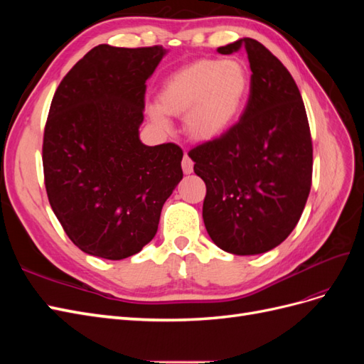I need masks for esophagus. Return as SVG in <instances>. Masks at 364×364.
Segmentation results:
<instances>
[{
	"instance_id": "esophagus-1",
	"label": "esophagus",
	"mask_w": 364,
	"mask_h": 364,
	"mask_svg": "<svg viewBox=\"0 0 364 364\" xmlns=\"http://www.w3.org/2000/svg\"><path fill=\"white\" fill-rule=\"evenodd\" d=\"M193 167H194L193 159L185 153L183 159H182V170H183V173H185V174H191V173H193Z\"/></svg>"
}]
</instances>
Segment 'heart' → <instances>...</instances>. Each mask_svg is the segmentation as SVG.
Instances as JSON below:
<instances>
[{
    "label": "heart",
    "instance_id": "b5f03b06",
    "mask_svg": "<svg viewBox=\"0 0 364 364\" xmlns=\"http://www.w3.org/2000/svg\"><path fill=\"white\" fill-rule=\"evenodd\" d=\"M249 94V74L237 60L200 59L174 73L159 92V106L149 115L167 127V115L182 117L185 130L196 141H214L232 127Z\"/></svg>",
    "mask_w": 364,
    "mask_h": 364
}]
</instances>
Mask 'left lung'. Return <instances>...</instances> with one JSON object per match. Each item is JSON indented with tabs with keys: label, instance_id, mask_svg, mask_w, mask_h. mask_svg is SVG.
<instances>
[{
	"label": "left lung",
	"instance_id": "8db88e82",
	"mask_svg": "<svg viewBox=\"0 0 364 364\" xmlns=\"http://www.w3.org/2000/svg\"><path fill=\"white\" fill-rule=\"evenodd\" d=\"M250 95L240 121L188 151L206 185L203 222L209 237L234 255H258L281 245L302 215L313 174L310 126L289 70L255 39L243 38Z\"/></svg>",
	"mask_w": 364,
	"mask_h": 364
}]
</instances>
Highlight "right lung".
I'll list each match as a JSON object with an SVG mask.
<instances>
[{
    "mask_svg": "<svg viewBox=\"0 0 364 364\" xmlns=\"http://www.w3.org/2000/svg\"><path fill=\"white\" fill-rule=\"evenodd\" d=\"M167 50L102 43L63 77L43 132L53 213L87 255L123 259L156 235L165 200L183 178V151L139 139L146 82Z\"/></svg>",
    "mask_w": 364,
    "mask_h": 364,
    "instance_id": "obj_1",
    "label": "right lung"
}]
</instances>
